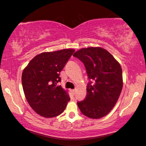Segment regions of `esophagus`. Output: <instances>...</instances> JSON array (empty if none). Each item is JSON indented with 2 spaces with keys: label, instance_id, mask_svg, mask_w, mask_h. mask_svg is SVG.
I'll use <instances>...</instances> for the list:
<instances>
[{
  "label": "esophagus",
  "instance_id": "34e87169",
  "mask_svg": "<svg viewBox=\"0 0 146 146\" xmlns=\"http://www.w3.org/2000/svg\"><path fill=\"white\" fill-rule=\"evenodd\" d=\"M71 92L73 94H74V93H75V90H71Z\"/></svg>",
  "mask_w": 146,
  "mask_h": 146
}]
</instances>
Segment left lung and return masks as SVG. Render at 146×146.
<instances>
[{"instance_id":"left-lung-1","label":"left lung","mask_w":146,"mask_h":146,"mask_svg":"<svg viewBox=\"0 0 146 146\" xmlns=\"http://www.w3.org/2000/svg\"><path fill=\"white\" fill-rule=\"evenodd\" d=\"M73 56L84 63L90 80L86 98L78 102V106L89 118L103 117L113 108L121 93V66L110 52L101 47L82 48Z\"/></svg>"}]
</instances>
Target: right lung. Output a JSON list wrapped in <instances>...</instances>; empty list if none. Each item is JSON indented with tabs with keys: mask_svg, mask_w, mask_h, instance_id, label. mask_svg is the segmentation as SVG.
Segmentation results:
<instances>
[{
	"mask_svg": "<svg viewBox=\"0 0 146 146\" xmlns=\"http://www.w3.org/2000/svg\"><path fill=\"white\" fill-rule=\"evenodd\" d=\"M75 50L45 52L35 56L22 75L23 90L30 107L45 118L60 115L70 100L69 95L57 83L60 72Z\"/></svg>",
	"mask_w": 146,
	"mask_h": 146,
	"instance_id": "right-lung-1",
	"label": "right lung"
}]
</instances>
